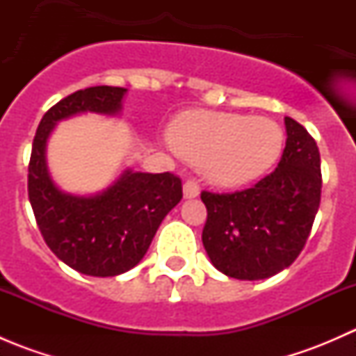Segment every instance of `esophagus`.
I'll use <instances>...</instances> for the list:
<instances>
[{"label":"esophagus","instance_id":"obj_1","mask_svg":"<svg viewBox=\"0 0 356 356\" xmlns=\"http://www.w3.org/2000/svg\"><path fill=\"white\" fill-rule=\"evenodd\" d=\"M182 189H184V198H196V196L200 195V186L195 179L186 181L184 186H182Z\"/></svg>","mask_w":356,"mask_h":356}]
</instances>
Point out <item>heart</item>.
I'll return each instance as SVG.
<instances>
[{
  "instance_id": "1",
  "label": "heart",
  "mask_w": 356,
  "mask_h": 356,
  "mask_svg": "<svg viewBox=\"0 0 356 356\" xmlns=\"http://www.w3.org/2000/svg\"><path fill=\"white\" fill-rule=\"evenodd\" d=\"M172 148L208 181L222 188L248 184L267 174L279 160L284 132L267 117L222 111H189L168 131Z\"/></svg>"
}]
</instances>
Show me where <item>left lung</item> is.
<instances>
[{"label": "left lung", "instance_id": "left-lung-1", "mask_svg": "<svg viewBox=\"0 0 356 356\" xmlns=\"http://www.w3.org/2000/svg\"><path fill=\"white\" fill-rule=\"evenodd\" d=\"M277 168L245 191L201 193L203 246L227 277L258 281L288 268L303 250L321 204V153L307 129L286 117Z\"/></svg>", "mask_w": 356, "mask_h": 356}]
</instances>
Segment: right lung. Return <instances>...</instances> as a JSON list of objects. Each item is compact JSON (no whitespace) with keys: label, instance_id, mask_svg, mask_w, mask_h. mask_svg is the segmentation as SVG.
<instances>
[{"label":"right lung","instance_id":"right-lung-1","mask_svg":"<svg viewBox=\"0 0 356 356\" xmlns=\"http://www.w3.org/2000/svg\"><path fill=\"white\" fill-rule=\"evenodd\" d=\"M127 89L95 86L56 103L41 118L29 161V201L49 250L74 270L95 277L124 274L143 260L161 220L182 198L170 172L125 168L117 181L91 196L65 193L46 163V145L60 120L81 113L115 117Z\"/></svg>","mask_w":356,"mask_h":356}]
</instances>
